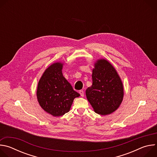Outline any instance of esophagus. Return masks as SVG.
Segmentation results:
<instances>
[{
	"label": "esophagus",
	"instance_id": "esophagus-1",
	"mask_svg": "<svg viewBox=\"0 0 157 157\" xmlns=\"http://www.w3.org/2000/svg\"><path fill=\"white\" fill-rule=\"evenodd\" d=\"M79 93L80 94V95H81V97H83V96H84V91H83L82 90H80V91H79Z\"/></svg>",
	"mask_w": 157,
	"mask_h": 157
}]
</instances>
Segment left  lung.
Instances as JSON below:
<instances>
[{"label":"left lung","mask_w":157,"mask_h":157,"mask_svg":"<svg viewBox=\"0 0 157 157\" xmlns=\"http://www.w3.org/2000/svg\"><path fill=\"white\" fill-rule=\"evenodd\" d=\"M93 69V84L86 91L96 113L105 116L116 111L124 98V86L116 70L108 60L98 59Z\"/></svg>","instance_id":"left-lung-1"}]
</instances>
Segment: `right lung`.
Wrapping results in <instances>:
<instances>
[{
    "label": "right lung",
    "mask_w": 157,
    "mask_h": 157,
    "mask_svg": "<svg viewBox=\"0 0 157 157\" xmlns=\"http://www.w3.org/2000/svg\"><path fill=\"white\" fill-rule=\"evenodd\" d=\"M63 64L58 61L48 66L37 86L36 98L40 107L54 117L68 113L75 98L80 96L63 76Z\"/></svg>",
    "instance_id": "1"
}]
</instances>
